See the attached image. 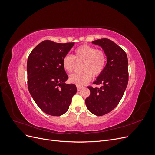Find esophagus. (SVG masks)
<instances>
[{"label":"esophagus","mask_w":155,"mask_h":155,"mask_svg":"<svg viewBox=\"0 0 155 155\" xmlns=\"http://www.w3.org/2000/svg\"><path fill=\"white\" fill-rule=\"evenodd\" d=\"M81 88H82V87H81L77 86V89H78V91H80V90H81Z\"/></svg>","instance_id":"34e87169"}]
</instances>
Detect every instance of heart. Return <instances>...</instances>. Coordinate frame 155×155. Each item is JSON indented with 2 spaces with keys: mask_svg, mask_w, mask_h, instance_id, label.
Returning a JSON list of instances; mask_svg holds the SVG:
<instances>
[{
  "mask_svg": "<svg viewBox=\"0 0 155 155\" xmlns=\"http://www.w3.org/2000/svg\"><path fill=\"white\" fill-rule=\"evenodd\" d=\"M76 59L77 61H83L81 70L83 72L70 75V81L81 87L91 81L92 76L97 77L104 71L107 57L104 51L97 50L94 46L83 45L74 51V55H65L63 59L62 64L64 69L68 72H72L74 70Z\"/></svg>",
  "mask_w": 155,
  "mask_h": 155,
  "instance_id": "1",
  "label": "heart"
}]
</instances>
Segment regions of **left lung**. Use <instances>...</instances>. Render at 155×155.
Here are the masks:
<instances>
[{
	"label": "left lung",
	"instance_id": "1",
	"mask_svg": "<svg viewBox=\"0 0 155 155\" xmlns=\"http://www.w3.org/2000/svg\"><path fill=\"white\" fill-rule=\"evenodd\" d=\"M104 50L107 62L101 74L93 83L100 87L88 86L91 94L85 100L88 110L103 116L113 110L122 98L129 80L128 59L125 51L109 39L94 41Z\"/></svg>",
	"mask_w": 155,
	"mask_h": 155
}]
</instances>
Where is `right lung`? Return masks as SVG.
<instances>
[{"instance_id":"right-lung-1","label":"right lung","mask_w":155,"mask_h":155,"mask_svg":"<svg viewBox=\"0 0 155 155\" xmlns=\"http://www.w3.org/2000/svg\"><path fill=\"white\" fill-rule=\"evenodd\" d=\"M74 45L45 40L33 49L28 58V88L35 104L47 114H64L77 92L76 85L65 83L68 77L62 64Z\"/></svg>"}]
</instances>
